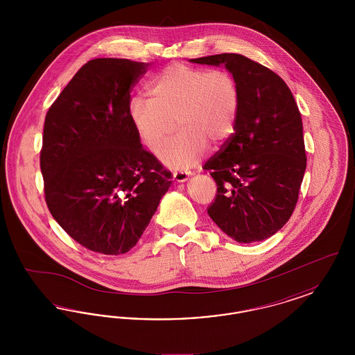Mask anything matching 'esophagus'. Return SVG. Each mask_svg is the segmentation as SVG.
<instances>
[{"instance_id":"34e87169","label":"esophagus","mask_w":355,"mask_h":355,"mask_svg":"<svg viewBox=\"0 0 355 355\" xmlns=\"http://www.w3.org/2000/svg\"><path fill=\"white\" fill-rule=\"evenodd\" d=\"M191 175L190 171H184V170H180V171H174L173 173V178L175 182H185L189 180V177Z\"/></svg>"}]
</instances>
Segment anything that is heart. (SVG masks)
Returning <instances> with one entry per match:
<instances>
[{
    "label": "heart",
    "mask_w": 355,
    "mask_h": 355,
    "mask_svg": "<svg viewBox=\"0 0 355 355\" xmlns=\"http://www.w3.org/2000/svg\"><path fill=\"white\" fill-rule=\"evenodd\" d=\"M239 103V86L230 71L177 62L153 78L149 98L133 97L128 112L152 152L180 129L159 150V158L170 168L184 169L198 162L206 146L216 149L233 135Z\"/></svg>",
    "instance_id": "1"
}]
</instances>
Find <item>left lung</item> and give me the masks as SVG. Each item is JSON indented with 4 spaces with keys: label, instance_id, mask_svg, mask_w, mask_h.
Wrapping results in <instances>:
<instances>
[{
    "label": "left lung",
    "instance_id": "left-lung-1",
    "mask_svg": "<svg viewBox=\"0 0 355 355\" xmlns=\"http://www.w3.org/2000/svg\"><path fill=\"white\" fill-rule=\"evenodd\" d=\"M191 62L223 64L241 93L234 133L203 166L217 184L207 214L236 242L266 239L291 217L304 180V126L297 102L277 73L242 54Z\"/></svg>",
    "mask_w": 355,
    "mask_h": 355
}]
</instances>
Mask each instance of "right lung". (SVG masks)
Listing matches in <instances>:
<instances>
[{"label":"right lung","instance_id":"1","mask_svg":"<svg viewBox=\"0 0 355 355\" xmlns=\"http://www.w3.org/2000/svg\"><path fill=\"white\" fill-rule=\"evenodd\" d=\"M149 64L86 62L51 103L40 166L53 218L96 253L129 252L144 234L171 173L139 142L128 112Z\"/></svg>","mask_w":355,"mask_h":355}]
</instances>
